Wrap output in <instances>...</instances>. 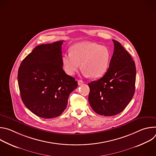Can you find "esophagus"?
I'll list each match as a JSON object with an SVG mask.
<instances>
[{
  "label": "esophagus",
  "instance_id": "34e87169",
  "mask_svg": "<svg viewBox=\"0 0 156 156\" xmlns=\"http://www.w3.org/2000/svg\"><path fill=\"white\" fill-rule=\"evenodd\" d=\"M83 83V81L81 80H79L78 81V85H81V84H82Z\"/></svg>",
  "mask_w": 156,
  "mask_h": 156
}]
</instances>
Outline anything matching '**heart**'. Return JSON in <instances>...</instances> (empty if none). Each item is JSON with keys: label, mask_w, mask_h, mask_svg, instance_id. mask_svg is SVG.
Wrapping results in <instances>:
<instances>
[{"label": "heart", "mask_w": 156, "mask_h": 156, "mask_svg": "<svg viewBox=\"0 0 156 156\" xmlns=\"http://www.w3.org/2000/svg\"><path fill=\"white\" fill-rule=\"evenodd\" d=\"M70 53L62 55L65 72L73 75L81 68L86 76L94 78L102 76L107 71L111 60L110 50L105 46L90 42H81L72 46Z\"/></svg>", "instance_id": "1"}]
</instances>
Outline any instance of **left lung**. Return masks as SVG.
Returning a JSON list of instances; mask_svg holds the SVG:
<instances>
[{
	"label": "left lung",
	"mask_w": 156,
	"mask_h": 156,
	"mask_svg": "<svg viewBox=\"0 0 156 156\" xmlns=\"http://www.w3.org/2000/svg\"><path fill=\"white\" fill-rule=\"evenodd\" d=\"M112 41L114 51L107 72L99 80L88 83L89 102L96 113L104 116L122 112L135 91V62L120 42Z\"/></svg>",
	"instance_id": "1"
}]
</instances>
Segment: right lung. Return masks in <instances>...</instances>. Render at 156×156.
Listing matches in <instances>:
<instances>
[{"label":"right lung","mask_w":156,"mask_h":156,"mask_svg":"<svg viewBox=\"0 0 156 156\" xmlns=\"http://www.w3.org/2000/svg\"><path fill=\"white\" fill-rule=\"evenodd\" d=\"M63 42L36 46L21 62L18 69L22 101L41 118L60 115L67 106L70 94L78 86L75 79L63 70Z\"/></svg>","instance_id":"obj_1"}]
</instances>
